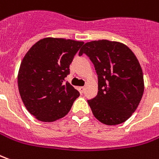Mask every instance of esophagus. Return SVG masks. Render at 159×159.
<instances>
[{
	"label": "esophagus",
	"mask_w": 159,
	"mask_h": 159,
	"mask_svg": "<svg viewBox=\"0 0 159 159\" xmlns=\"http://www.w3.org/2000/svg\"><path fill=\"white\" fill-rule=\"evenodd\" d=\"M78 89H79L80 93H81V94H83V92H84V90H85V88H84V87H79V88H78Z\"/></svg>",
	"instance_id": "34e87169"
}]
</instances>
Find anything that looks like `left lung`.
Wrapping results in <instances>:
<instances>
[{
    "mask_svg": "<svg viewBox=\"0 0 159 159\" xmlns=\"http://www.w3.org/2000/svg\"><path fill=\"white\" fill-rule=\"evenodd\" d=\"M85 53L95 65L98 76V93L88 100L95 118L105 125L125 122L139 106L144 93L140 64L126 45L107 39L84 44Z\"/></svg>",
    "mask_w": 159,
    "mask_h": 159,
    "instance_id": "left-lung-1",
    "label": "left lung"
}]
</instances>
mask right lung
<instances>
[{
    "instance_id": "add662e5",
    "label": "right lung",
    "mask_w": 159,
    "mask_h": 159,
    "mask_svg": "<svg viewBox=\"0 0 159 159\" xmlns=\"http://www.w3.org/2000/svg\"><path fill=\"white\" fill-rule=\"evenodd\" d=\"M82 41L45 38L30 48L18 73L19 92L30 114L44 122L63 118L80 93L64 78Z\"/></svg>"
}]
</instances>
